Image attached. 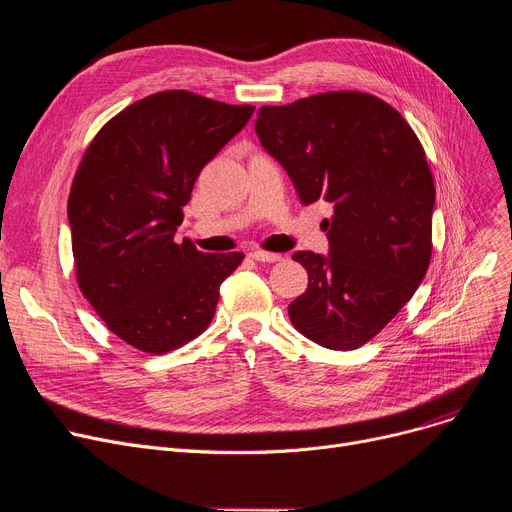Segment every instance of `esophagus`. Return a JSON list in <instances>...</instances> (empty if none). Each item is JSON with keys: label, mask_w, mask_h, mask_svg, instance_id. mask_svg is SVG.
<instances>
[{"label": "esophagus", "mask_w": 512, "mask_h": 512, "mask_svg": "<svg viewBox=\"0 0 512 512\" xmlns=\"http://www.w3.org/2000/svg\"><path fill=\"white\" fill-rule=\"evenodd\" d=\"M251 257H253L255 261H259V263H276V261L282 259V255L270 253V251H253Z\"/></svg>", "instance_id": "esophagus-1"}]
</instances>
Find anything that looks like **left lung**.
Here are the masks:
<instances>
[{
    "label": "left lung",
    "mask_w": 512,
    "mask_h": 512,
    "mask_svg": "<svg viewBox=\"0 0 512 512\" xmlns=\"http://www.w3.org/2000/svg\"><path fill=\"white\" fill-rule=\"evenodd\" d=\"M255 130L303 205L334 207L324 220L330 257L292 255L309 274L288 305L292 326L355 351L411 301L432 259L436 186L423 145L392 105L361 91L263 105Z\"/></svg>",
    "instance_id": "obj_1"
}]
</instances>
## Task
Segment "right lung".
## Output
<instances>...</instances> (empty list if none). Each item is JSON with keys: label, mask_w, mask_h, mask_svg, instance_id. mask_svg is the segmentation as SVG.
Returning <instances> with one entry per match:
<instances>
[{"label": "right lung", "mask_w": 512, "mask_h": 512, "mask_svg": "<svg viewBox=\"0 0 512 512\" xmlns=\"http://www.w3.org/2000/svg\"><path fill=\"white\" fill-rule=\"evenodd\" d=\"M191 91H159L105 122L72 180L74 272L95 313L143 353L176 351L207 330L242 253L174 240L201 170L253 116Z\"/></svg>", "instance_id": "add662e5"}]
</instances>
